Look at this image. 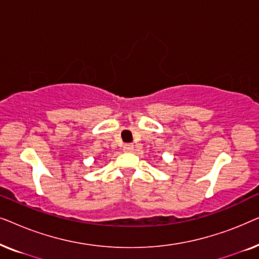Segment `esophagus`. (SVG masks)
Masks as SVG:
<instances>
[{
    "instance_id": "obj_1",
    "label": "esophagus",
    "mask_w": 259,
    "mask_h": 259,
    "mask_svg": "<svg viewBox=\"0 0 259 259\" xmlns=\"http://www.w3.org/2000/svg\"><path fill=\"white\" fill-rule=\"evenodd\" d=\"M134 150V145L133 144H125L123 145V151L125 152H132Z\"/></svg>"
}]
</instances>
